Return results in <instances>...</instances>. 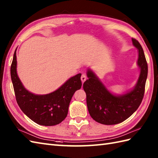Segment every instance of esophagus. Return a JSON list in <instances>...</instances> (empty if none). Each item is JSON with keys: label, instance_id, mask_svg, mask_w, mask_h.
Segmentation results:
<instances>
[{"label": "esophagus", "instance_id": "esophagus-1", "mask_svg": "<svg viewBox=\"0 0 158 158\" xmlns=\"http://www.w3.org/2000/svg\"><path fill=\"white\" fill-rule=\"evenodd\" d=\"M81 81L83 83L85 81V80H86V75L85 74H82L81 77Z\"/></svg>", "mask_w": 158, "mask_h": 158}]
</instances>
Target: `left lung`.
<instances>
[{
	"instance_id": "1",
	"label": "left lung",
	"mask_w": 158,
	"mask_h": 158,
	"mask_svg": "<svg viewBox=\"0 0 158 158\" xmlns=\"http://www.w3.org/2000/svg\"><path fill=\"white\" fill-rule=\"evenodd\" d=\"M133 45L139 50L138 65L140 75L136 86L130 92L123 96L112 94L91 70L87 71L88 79L83 83L89 114L96 122L112 125L123 122L133 114L140 106L145 94L148 67L141 44L132 38Z\"/></svg>"
}]
</instances>
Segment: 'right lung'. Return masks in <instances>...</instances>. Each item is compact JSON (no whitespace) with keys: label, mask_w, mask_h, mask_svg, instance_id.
<instances>
[{"label":"right lung","mask_w":158,"mask_h":158,"mask_svg":"<svg viewBox=\"0 0 158 158\" xmlns=\"http://www.w3.org/2000/svg\"><path fill=\"white\" fill-rule=\"evenodd\" d=\"M16 58L15 50L10 66V77L17 104L21 110L40 125L53 126L60 123L67 116L73 94L81 87V74L70 78L52 93L42 96L35 95L25 89L18 77Z\"/></svg>","instance_id":"1"}]
</instances>
